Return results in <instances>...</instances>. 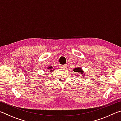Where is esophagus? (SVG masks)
I'll use <instances>...</instances> for the list:
<instances>
[{
	"mask_svg": "<svg viewBox=\"0 0 121 121\" xmlns=\"http://www.w3.org/2000/svg\"><path fill=\"white\" fill-rule=\"evenodd\" d=\"M67 67V65H61V68H62L63 69H65Z\"/></svg>",
	"mask_w": 121,
	"mask_h": 121,
	"instance_id": "34e87169",
	"label": "esophagus"
}]
</instances>
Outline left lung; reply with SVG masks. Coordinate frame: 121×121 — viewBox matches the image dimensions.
I'll list each match as a JSON object with an SVG mask.
<instances>
[{
	"label": "left lung",
	"instance_id": "left-lung-1",
	"mask_svg": "<svg viewBox=\"0 0 121 121\" xmlns=\"http://www.w3.org/2000/svg\"><path fill=\"white\" fill-rule=\"evenodd\" d=\"M73 71H74L75 73H77V74L78 73H80L79 75H81V74L83 76V75H84V71H83V70L82 69L81 67H77V68H75V69H73Z\"/></svg>",
	"mask_w": 121,
	"mask_h": 121
}]
</instances>
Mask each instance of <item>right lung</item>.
<instances>
[{"label":"right lung","instance_id":"right-lung-1","mask_svg":"<svg viewBox=\"0 0 121 121\" xmlns=\"http://www.w3.org/2000/svg\"><path fill=\"white\" fill-rule=\"evenodd\" d=\"M53 67H51V66H50V67H48V72H52L53 71H54V70H53Z\"/></svg>","mask_w":121,"mask_h":121}]
</instances>
